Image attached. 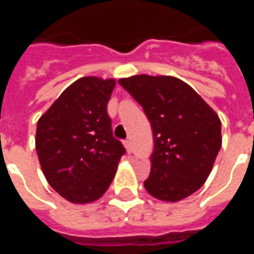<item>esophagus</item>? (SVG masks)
<instances>
[{
  "label": "esophagus",
  "instance_id": "obj_1",
  "mask_svg": "<svg viewBox=\"0 0 254 254\" xmlns=\"http://www.w3.org/2000/svg\"><path fill=\"white\" fill-rule=\"evenodd\" d=\"M124 145H125V148H127V154H130V152H132V143H130V140H125V141H124Z\"/></svg>",
  "mask_w": 254,
  "mask_h": 254
}]
</instances>
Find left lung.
I'll return each mask as SVG.
<instances>
[{
  "label": "left lung",
  "instance_id": "1",
  "mask_svg": "<svg viewBox=\"0 0 254 254\" xmlns=\"http://www.w3.org/2000/svg\"><path fill=\"white\" fill-rule=\"evenodd\" d=\"M120 84L143 106L154 133L151 173L144 188L177 202L198 190L222 147V124L189 84L173 76L136 74Z\"/></svg>",
  "mask_w": 254,
  "mask_h": 254
}]
</instances>
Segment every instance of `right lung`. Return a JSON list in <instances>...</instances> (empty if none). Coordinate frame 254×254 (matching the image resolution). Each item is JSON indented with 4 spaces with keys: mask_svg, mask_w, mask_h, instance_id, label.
<instances>
[{
    "mask_svg": "<svg viewBox=\"0 0 254 254\" xmlns=\"http://www.w3.org/2000/svg\"><path fill=\"white\" fill-rule=\"evenodd\" d=\"M116 78L87 76L67 87L36 125L35 148L49 185L73 204L103 196L125 148L113 137L107 103Z\"/></svg>",
    "mask_w": 254,
    "mask_h": 254,
    "instance_id": "right-lung-1",
    "label": "right lung"
}]
</instances>
